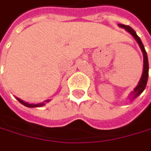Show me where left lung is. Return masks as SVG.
<instances>
[{
    "mask_svg": "<svg viewBox=\"0 0 151 151\" xmlns=\"http://www.w3.org/2000/svg\"><path fill=\"white\" fill-rule=\"evenodd\" d=\"M121 27L124 28L125 30H127L129 33H131L132 35V37L135 38V40L138 42L139 47H141L142 51V53H143V72H142V76L141 78V80H139V84L137 85V87L134 88L133 92H132V96H138L141 93H142V91L145 89L146 88V85H147V81H148V77H149V62H148V56H147V52L145 51V48H144V45L142 43V40L141 38H139L137 34H136V32L129 26H126V25H124V24H120L119 25Z\"/></svg>",
    "mask_w": 151,
    "mask_h": 151,
    "instance_id": "1",
    "label": "left lung"
}]
</instances>
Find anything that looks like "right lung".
<instances>
[{"instance_id": "add662e5", "label": "right lung", "mask_w": 151, "mask_h": 151, "mask_svg": "<svg viewBox=\"0 0 151 151\" xmlns=\"http://www.w3.org/2000/svg\"><path fill=\"white\" fill-rule=\"evenodd\" d=\"M22 105H24L25 106H27V107H38V106H44L45 104L44 103H41V104H37V105H30V104H28V103H26V102H24V101H22V100H20L19 99H17Z\"/></svg>"}]
</instances>
